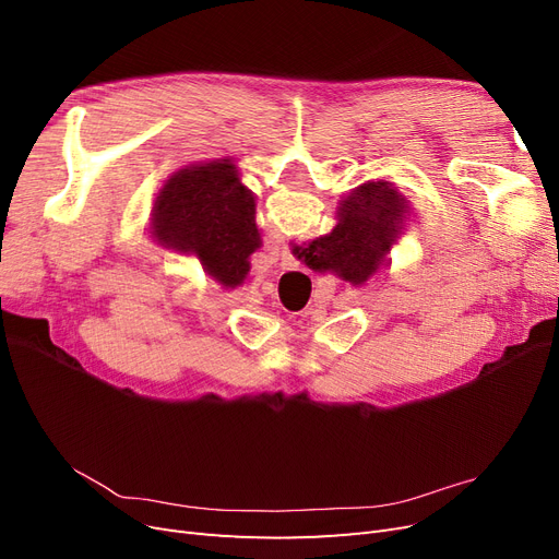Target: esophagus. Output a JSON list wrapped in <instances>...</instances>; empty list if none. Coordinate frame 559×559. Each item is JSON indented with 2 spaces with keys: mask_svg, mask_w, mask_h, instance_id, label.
Returning a JSON list of instances; mask_svg holds the SVG:
<instances>
[{
  "mask_svg": "<svg viewBox=\"0 0 559 559\" xmlns=\"http://www.w3.org/2000/svg\"><path fill=\"white\" fill-rule=\"evenodd\" d=\"M280 267H282V270H296V267H298V261H296V257H294L289 247H282Z\"/></svg>",
  "mask_w": 559,
  "mask_h": 559,
  "instance_id": "esophagus-1",
  "label": "esophagus"
}]
</instances>
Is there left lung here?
Instances as JSON below:
<instances>
[{
    "instance_id": "8db88e82",
    "label": "left lung",
    "mask_w": 559,
    "mask_h": 559,
    "mask_svg": "<svg viewBox=\"0 0 559 559\" xmlns=\"http://www.w3.org/2000/svg\"><path fill=\"white\" fill-rule=\"evenodd\" d=\"M253 214L257 202L235 165L210 160L167 179L154 205V230L163 242L198 253L224 286H238L249 273V257L261 247Z\"/></svg>"
}]
</instances>
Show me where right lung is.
Returning <instances> with one entry per match:
<instances>
[{
	"label": "right lung",
	"mask_w": 559,
	"mask_h": 559,
	"mask_svg": "<svg viewBox=\"0 0 559 559\" xmlns=\"http://www.w3.org/2000/svg\"><path fill=\"white\" fill-rule=\"evenodd\" d=\"M405 198L389 181H368L354 189L341 205L337 226L294 253L312 270H333L352 284H361L378 273L386 259L399 226L403 224Z\"/></svg>",
	"instance_id": "add662e5"
}]
</instances>
